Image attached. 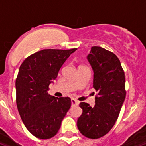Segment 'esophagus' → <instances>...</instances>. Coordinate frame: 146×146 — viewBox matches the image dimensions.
<instances>
[{"mask_svg":"<svg viewBox=\"0 0 146 146\" xmlns=\"http://www.w3.org/2000/svg\"><path fill=\"white\" fill-rule=\"evenodd\" d=\"M71 103H72V106H75V105H78L79 102H78L77 100L74 99V98H72V100H71Z\"/></svg>","mask_w":146,"mask_h":146,"instance_id":"1","label":"esophagus"}]
</instances>
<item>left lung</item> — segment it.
<instances>
[{
    "instance_id": "8db88e82",
    "label": "left lung",
    "mask_w": 146,
    "mask_h": 146,
    "mask_svg": "<svg viewBox=\"0 0 146 146\" xmlns=\"http://www.w3.org/2000/svg\"><path fill=\"white\" fill-rule=\"evenodd\" d=\"M87 60L93 70V87L98 92L95 106L80 103L83 110L77 126L90 139L103 137L112 129L125 101V77L116 55L102 47L91 48Z\"/></svg>"
}]
</instances>
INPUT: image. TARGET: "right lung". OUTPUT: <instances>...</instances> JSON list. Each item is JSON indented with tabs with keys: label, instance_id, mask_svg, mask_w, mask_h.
Masks as SVG:
<instances>
[{
	"label": "right lung",
	"instance_id": "1",
	"mask_svg": "<svg viewBox=\"0 0 146 146\" xmlns=\"http://www.w3.org/2000/svg\"><path fill=\"white\" fill-rule=\"evenodd\" d=\"M76 50H42L25 59L19 68L15 80L17 108L25 127L38 139L56 135L70 108V98L54 97L48 90Z\"/></svg>",
	"mask_w": 146,
	"mask_h": 146
}]
</instances>
